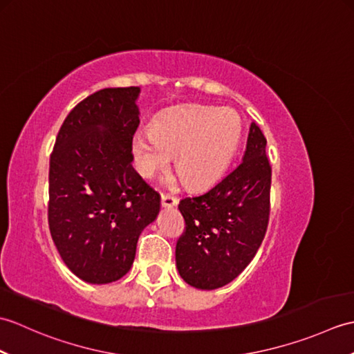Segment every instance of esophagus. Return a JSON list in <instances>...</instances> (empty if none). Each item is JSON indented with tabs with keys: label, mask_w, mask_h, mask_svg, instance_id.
<instances>
[{
	"label": "esophagus",
	"mask_w": 354,
	"mask_h": 354,
	"mask_svg": "<svg viewBox=\"0 0 354 354\" xmlns=\"http://www.w3.org/2000/svg\"><path fill=\"white\" fill-rule=\"evenodd\" d=\"M176 204H178V199L175 196H171V194H165V193L161 194V205L164 208H171Z\"/></svg>",
	"instance_id": "obj_1"
}]
</instances>
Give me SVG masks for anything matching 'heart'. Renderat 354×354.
Instances as JSON below:
<instances>
[{
  "label": "heart",
  "mask_w": 354,
  "mask_h": 354,
  "mask_svg": "<svg viewBox=\"0 0 354 354\" xmlns=\"http://www.w3.org/2000/svg\"><path fill=\"white\" fill-rule=\"evenodd\" d=\"M242 123L234 111L189 108L153 129H141L132 141L138 171L152 176L176 153V169L192 187L214 183L227 169L239 145Z\"/></svg>",
  "instance_id": "1"
}]
</instances>
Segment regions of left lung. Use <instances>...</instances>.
<instances>
[{"label":"left lung","mask_w":354,"mask_h":354,"mask_svg":"<svg viewBox=\"0 0 354 354\" xmlns=\"http://www.w3.org/2000/svg\"><path fill=\"white\" fill-rule=\"evenodd\" d=\"M266 138L252 122L243 160L212 189L179 202L185 228L176 243L179 275L193 288L217 289L250 265L270 213Z\"/></svg>","instance_id":"8db88e82"}]
</instances>
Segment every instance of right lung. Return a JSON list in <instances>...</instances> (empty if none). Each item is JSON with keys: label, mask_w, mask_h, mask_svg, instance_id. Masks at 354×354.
<instances>
[{"label": "right lung", "mask_w": 354, "mask_h": 354, "mask_svg": "<svg viewBox=\"0 0 354 354\" xmlns=\"http://www.w3.org/2000/svg\"><path fill=\"white\" fill-rule=\"evenodd\" d=\"M140 88H104L73 108L50 155L48 225L80 280L106 284L129 272L137 242L160 213V194L132 167Z\"/></svg>", "instance_id": "add662e5"}]
</instances>
